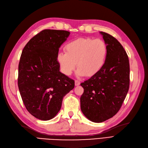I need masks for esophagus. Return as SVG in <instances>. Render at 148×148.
Instances as JSON below:
<instances>
[{
    "label": "esophagus",
    "instance_id": "34e87169",
    "mask_svg": "<svg viewBox=\"0 0 148 148\" xmlns=\"http://www.w3.org/2000/svg\"><path fill=\"white\" fill-rule=\"evenodd\" d=\"M75 86H78V85L80 84V82L78 81V80H75Z\"/></svg>",
    "mask_w": 148,
    "mask_h": 148
}]
</instances>
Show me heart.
Segmentation results:
<instances>
[{
	"label": "heart",
	"mask_w": 148,
	"mask_h": 148,
	"mask_svg": "<svg viewBox=\"0 0 148 148\" xmlns=\"http://www.w3.org/2000/svg\"><path fill=\"white\" fill-rule=\"evenodd\" d=\"M64 50L57 59L62 73L67 76L72 73L77 64L78 76L93 77L104 66L107 56L106 44L100 39L78 38L67 43Z\"/></svg>",
	"instance_id": "1"
}]
</instances>
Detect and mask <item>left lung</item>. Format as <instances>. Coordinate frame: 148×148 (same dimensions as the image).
I'll return each instance as SVG.
<instances>
[{"label": "left lung", "instance_id": "1", "mask_svg": "<svg viewBox=\"0 0 148 148\" xmlns=\"http://www.w3.org/2000/svg\"><path fill=\"white\" fill-rule=\"evenodd\" d=\"M107 47L106 63L96 75L81 83L83 114L93 122L101 123L117 114L126 97L130 85L128 57L112 36L100 32Z\"/></svg>", "mask_w": 148, "mask_h": 148}]
</instances>
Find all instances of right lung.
Returning <instances> with one entry per match:
<instances>
[{
    "label": "right lung",
    "mask_w": 148,
    "mask_h": 148,
    "mask_svg": "<svg viewBox=\"0 0 148 148\" xmlns=\"http://www.w3.org/2000/svg\"><path fill=\"white\" fill-rule=\"evenodd\" d=\"M69 35L64 30H42L22 51L18 86L26 109L39 120L54 117L64 97L74 88V80L60 72L57 59L60 47Z\"/></svg>",
    "instance_id": "1"
}]
</instances>
